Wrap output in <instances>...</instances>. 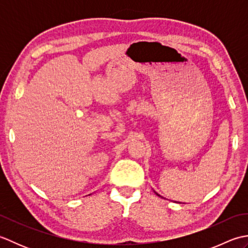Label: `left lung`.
I'll return each mask as SVG.
<instances>
[{
    "label": "left lung",
    "mask_w": 248,
    "mask_h": 248,
    "mask_svg": "<svg viewBox=\"0 0 248 248\" xmlns=\"http://www.w3.org/2000/svg\"><path fill=\"white\" fill-rule=\"evenodd\" d=\"M156 195H157V196H160V195H159V194H156Z\"/></svg>",
    "instance_id": "8db88e82"
}]
</instances>
